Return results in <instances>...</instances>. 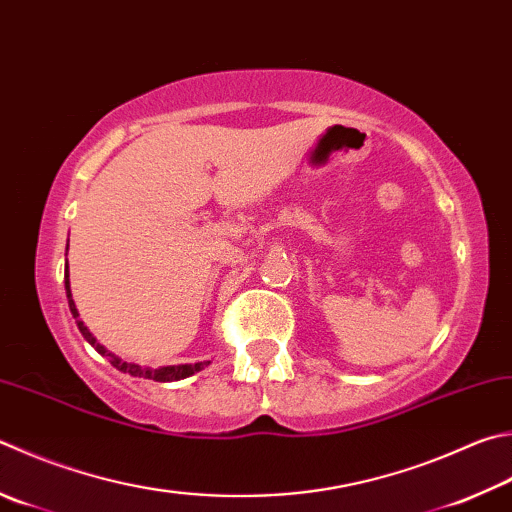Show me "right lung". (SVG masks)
<instances>
[{"label":"right lung","mask_w":512,"mask_h":512,"mask_svg":"<svg viewBox=\"0 0 512 512\" xmlns=\"http://www.w3.org/2000/svg\"><path fill=\"white\" fill-rule=\"evenodd\" d=\"M64 288H67V300H69V309L73 313V318H76V324L82 336L89 342L91 347H94L100 356H105L111 365H114L118 371H123V374H129L134 378H150L156 380V383H174V380H181V378H188L192 374H197L203 367L210 365V360H203V362H194V365H170V367H159V369H150V367H141V365H134V362H125L123 358H118L116 353L107 351L105 347L100 345V342L94 338V333H91L85 322L78 320V309H76V302H73L71 297V286H69V266H67V273H64Z\"/></svg>","instance_id":"1"}]
</instances>
